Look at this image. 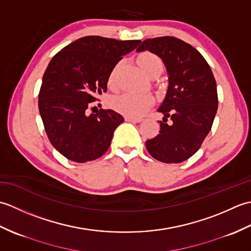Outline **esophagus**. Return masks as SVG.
I'll list each match as a JSON object with an SVG mask.
<instances>
[{"label":"esophagus","mask_w":251,"mask_h":251,"mask_svg":"<svg viewBox=\"0 0 251 251\" xmlns=\"http://www.w3.org/2000/svg\"><path fill=\"white\" fill-rule=\"evenodd\" d=\"M126 122H131V123H140L142 122V119H138V117H130V116H125Z\"/></svg>","instance_id":"1"}]
</instances>
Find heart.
Returning <instances> with one entry per match:
<instances>
[{
    "mask_svg": "<svg viewBox=\"0 0 251 251\" xmlns=\"http://www.w3.org/2000/svg\"><path fill=\"white\" fill-rule=\"evenodd\" d=\"M138 65L140 66L142 71L147 75L153 71H162L163 62L159 58L151 54V52H143L138 57ZM121 62L112 69L109 75L108 84L111 88L115 87L116 75L119 72ZM154 102L153 96L150 94H136V93H125L117 96L111 101V105L119 113L130 116V117H140L147 113V111L151 108Z\"/></svg>",
    "mask_w": 251,
    "mask_h": 251,
    "instance_id": "b5f03b06",
    "label": "heart"
}]
</instances>
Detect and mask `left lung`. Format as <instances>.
Instances as JSON below:
<instances>
[{"label": "left lung", "mask_w": 251, "mask_h": 251, "mask_svg": "<svg viewBox=\"0 0 251 251\" xmlns=\"http://www.w3.org/2000/svg\"><path fill=\"white\" fill-rule=\"evenodd\" d=\"M143 50L161 58L168 75L167 93L157 109L164 114L161 130L146 141L147 150L159 162L181 163L196 153L211 129L218 109L216 79L201 52L177 37L148 39L137 49Z\"/></svg>", "instance_id": "1"}]
</instances>
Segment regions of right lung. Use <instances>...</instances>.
Instances as JSON below:
<instances>
[{"label":"right lung","mask_w":251,"mask_h":251,"mask_svg":"<svg viewBox=\"0 0 251 251\" xmlns=\"http://www.w3.org/2000/svg\"><path fill=\"white\" fill-rule=\"evenodd\" d=\"M140 42L84 36L52 57L42 79L39 110L50 143L68 159L86 163L108 151L124 117L113 110H87L106 92L112 69Z\"/></svg>","instance_id":"obj_1"}]
</instances>
